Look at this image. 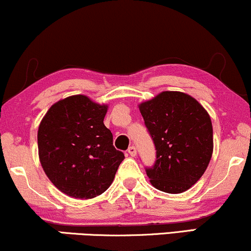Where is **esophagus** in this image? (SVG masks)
I'll return each mask as SVG.
<instances>
[{
  "label": "esophagus",
  "instance_id": "esophagus-1",
  "mask_svg": "<svg viewBox=\"0 0 251 251\" xmlns=\"http://www.w3.org/2000/svg\"><path fill=\"white\" fill-rule=\"evenodd\" d=\"M128 152H129V155H130V156H132V157H134V156H136V148H135L134 146L129 147Z\"/></svg>",
  "mask_w": 251,
  "mask_h": 251
}]
</instances>
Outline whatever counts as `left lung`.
<instances>
[{
    "instance_id": "obj_1",
    "label": "left lung",
    "mask_w": 251,
    "mask_h": 251,
    "mask_svg": "<svg viewBox=\"0 0 251 251\" xmlns=\"http://www.w3.org/2000/svg\"><path fill=\"white\" fill-rule=\"evenodd\" d=\"M156 148V162L146 170L150 183L168 194L190 189L202 177L214 150L208 111L193 96L162 91L138 104Z\"/></svg>"
}]
</instances>
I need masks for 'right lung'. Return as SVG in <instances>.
I'll return each mask as SVG.
<instances>
[{
  "label": "right lung",
  "mask_w": 251,
  "mask_h": 251,
  "mask_svg": "<svg viewBox=\"0 0 251 251\" xmlns=\"http://www.w3.org/2000/svg\"><path fill=\"white\" fill-rule=\"evenodd\" d=\"M108 104L85 95L60 100L38 126V157L47 177L66 195L94 199L113 183L125 158L103 123Z\"/></svg>",
  "instance_id": "right-lung-1"
}]
</instances>
